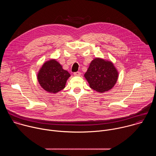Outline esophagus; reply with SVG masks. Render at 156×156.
Wrapping results in <instances>:
<instances>
[{"instance_id": "1", "label": "esophagus", "mask_w": 156, "mask_h": 156, "mask_svg": "<svg viewBox=\"0 0 156 156\" xmlns=\"http://www.w3.org/2000/svg\"><path fill=\"white\" fill-rule=\"evenodd\" d=\"M73 75H74L75 76H80V75H81V73H80V72H75V73H73Z\"/></svg>"}]
</instances>
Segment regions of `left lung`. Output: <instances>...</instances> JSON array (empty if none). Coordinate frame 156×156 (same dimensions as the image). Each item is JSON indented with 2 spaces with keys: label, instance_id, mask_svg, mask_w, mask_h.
Instances as JSON below:
<instances>
[{
  "label": "left lung",
  "instance_id": "left-lung-1",
  "mask_svg": "<svg viewBox=\"0 0 156 156\" xmlns=\"http://www.w3.org/2000/svg\"><path fill=\"white\" fill-rule=\"evenodd\" d=\"M84 76L91 88L103 93L110 90L116 84L119 72L112 62L96 57L90 63Z\"/></svg>",
  "mask_w": 156,
  "mask_h": 156
}]
</instances>
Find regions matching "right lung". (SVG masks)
Segmentation results:
<instances>
[{
    "label": "right lung",
    "mask_w": 156,
    "mask_h": 156,
    "mask_svg": "<svg viewBox=\"0 0 156 156\" xmlns=\"http://www.w3.org/2000/svg\"><path fill=\"white\" fill-rule=\"evenodd\" d=\"M70 76V74L63 70L55 59H51L44 63L37 75L41 86L47 92L54 94L63 90Z\"/></svg>",
    "instance_id": "right-lung-1"
}]
</instances>
